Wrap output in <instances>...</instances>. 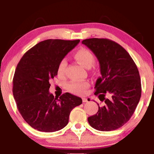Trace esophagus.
Segmentation results:
<instances>
[{
    "label": "esophagus",
    "mask_w": 154,
    "mask_h": 154,
    "mask_svg": "<svg viewBox=\"0 0 154 154\" xmlns=\"http://www.w3.org/2000/svg\"><path fill=\"white\" fill-rule=\"evenodd\" d=\"M82 100H83V102H88V99L87 98L83 97V99H82Z\"/></svg>",
    "instance_id": "obj_1"
}]
</instances>
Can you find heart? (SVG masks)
<instances>
[{"mask_svg": "<svg viewBox=\"0 0 154 154\" xmlns=\"http://www.w3.org/2000/svg\"><path fill=\"white\" fill-rule=\"evenodd\" d=\"M75 59L78 62L85 68L89 69L92 66L94 62V55L90 50L86 48H81L78 50L74 54ZM67 65L66 59H62L59 63L57 67V72L59 75H63L65 73ZM89 87V83L87 81L83 82H71L67 85V90L71 93L75 94H83Z\"/></svg>", "mask_w": 154, "mask_h": 154, "instance_id": "heart-1", "label": "heart"}]
</instances>
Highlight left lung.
I'll list each match as a JSON object with an SVG mask.
<instances>
[{"label": "left lung", "instance_id": "left-lung-1", "mask_svg": "<svg viewBox=\"0 0 154 154\" xmlns=\"http://www.w3.org/2000/svg\"><path fill=\"white\" fill-rule=\"evenodd\" d=\"M82 43L92 51L100 65L94 94L103 104L88 123L100 131L121 128L133 114L142 94L140 73L129 53L119 43L107 38H89Z\"/></svg>", "mask_w": 154, "mask_h": 154}]
</instances>
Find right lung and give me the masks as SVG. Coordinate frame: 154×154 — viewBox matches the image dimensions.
Instances as JSON below:
<instances>
[{"mask_svg": "<svg viewBox=\"0 0 154 154\" xmlns=\"http://www.w3.org/2000/svg\"><path fill=\"white\" fill-rule=\"evenodd\" d=\"M79 42L41 41L29 50L17 66L12 81L17 107L24 121L38 131L52 132L64 128L72 109L82 104L81 98L69 92L60 98L49 92L59 63Z\"/></svg>", "mask_w": 154, "mask_h": 154, "instance_id": "obj_1", "label": "right lung"}]
</instances>
